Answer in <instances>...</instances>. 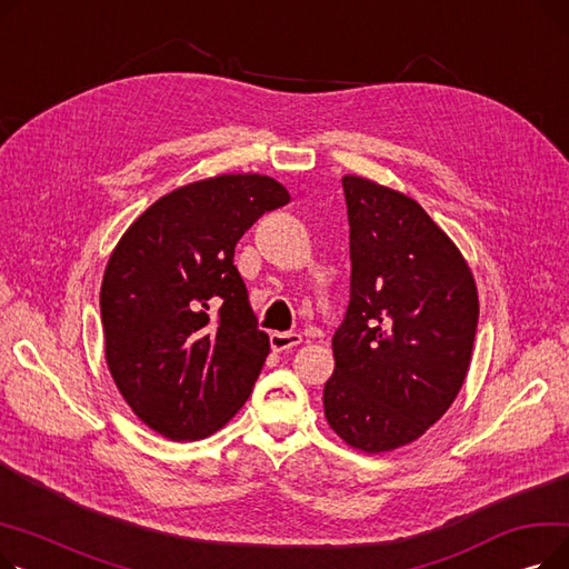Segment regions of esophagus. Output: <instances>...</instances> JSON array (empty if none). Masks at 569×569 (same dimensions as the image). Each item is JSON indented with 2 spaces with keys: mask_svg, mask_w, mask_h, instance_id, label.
Segmentation results:
<instances>
[{
  "mask_svg": "<svg viewBox=\"0 0 569 569\" xmlns=\"http://www.w3.org/2000/svg\"><path fill=\"white\" fill-rule=\"evenodd\" d=\"M269 343H272L274 350H290V348L302 343V335H297V332H272V335H269Z\"/></svg>",
  "mask_w": 569,
  "mask_h": 569,
  "instance_id": "34e87169",
  "label": "esophagus"
}]
</instances>
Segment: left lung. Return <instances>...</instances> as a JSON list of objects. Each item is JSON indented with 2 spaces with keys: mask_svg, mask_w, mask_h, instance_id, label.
Instances as JSON below:
<instances>
[{
  "mask_svg": "<svg viewBox=\"0 0 569 569\" xmlns=\"http://www.w3.org/2000/svg\"><path fill=\"white\" fill-rule=\"evenodd\" d=\"M341 182L350 305L322 406L346 445L382 455L425 436L455 403L480 300L459 247L420 202L360 174Z\"/></svg>",
  "mask_w": 569,
  "mask_h": 569,
  "instance_id": "1",
  "label": "left lung"
}]
</instances>
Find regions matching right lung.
Listing matches in <instances>:
<instances>
[{
	"label": "right lung",
	"mask_w": 569,
	"mask_h": 569,
	"mask_svg": "<svg viewBox=\"0 0 569 569\" xmlns=\"http://www.w3.org/2000/svg\"><path fill=\"white\" fill-rule=\"evenodd\" d=\"M290 202L274 177L217 174L161 196L112 249L101 283L108 371L149 429L200 440L242 408L269 355L234 244Z\"/></svg>",
	"instance_id": "add662e5"
}]
</instances>
